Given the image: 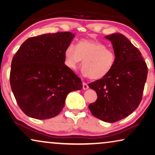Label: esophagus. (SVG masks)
<instances>
[{"label": "esophagus", "mask_w": 155, "mask_h": 155, "mask_svg": "<svg viewBox=\"0 0 155 155\" xmlns=\"http://www.w3.org/2000/svg\"><path fill=\"white\" fill-rule=\"evenodd\" d=\"M88 88H89V86H88V85L86 83L83 82V90H87V89H88Z\"/></svg>", "instance_id": "esophagus-1"}]
</instances>
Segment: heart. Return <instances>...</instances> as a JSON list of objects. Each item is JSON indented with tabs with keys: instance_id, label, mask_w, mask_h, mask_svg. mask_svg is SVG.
I'll return each mask as SVG.
<instances>
[{
	"instance_id": "heart-1",
	"label": "heart",
	"mask_w": 155,
	"mask_h": 155,
	"mask_svg": "<svg viewBox=\"0 0 155 155\" xmlns=\"http://www.w3.org/2000/svg\"><path fill=\"white\" fill-rule=\"evenodd\" d=\"M83 60L82 74L99 80L111 72L116 62V55L112 50L107 49L105 44L97 41L83 39L77 45L70 43L66 47L64 61L69 69L76 70Z\"/></svg>"
}]
</instances>
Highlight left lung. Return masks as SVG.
<instances>
[{"label": "left lung", "mask_w": 155, "mask_h": 155, "mask_svg": "<svg viewBox=\"0 0 155 155\" xmlns=\"http://www.w3.org/2000/svg\"><path fill=\"white\" fill-rule=\"evenodd\" d=\"M116 62L106 77L88 84L97 99L89 105L93 116L114 123L133 112L142 99L148 67L140 51L122 34L107 35Z\"/></svg>", "instance_id": "obj_1"}]
</instances>
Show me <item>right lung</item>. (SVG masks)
Wrapping results in <instances>:
<instances>
[{"label": "right lung", "mask_w": 155, "mask_h": 155, "mask_svg": "<svg viewBox=\"0 0 155 155\" xmlns=\"http://www.w3.org/2000/svg\"><path fill=\"white\" fill-rule=\"evenodd\" d=\"M74 37L69 31L29 38L12 58L10 85L18 106L28 117L47 119L59 114L70 92L82 81L65 65L64 51Z\"/></svg>", "instance_id": "right-lung-1"}]
</instances>
